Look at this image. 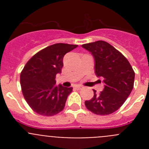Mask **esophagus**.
<instances>
[{"label": "esophagus", "mask_w": 149, "mask_h": 149, "mask_svg": "<svg viewBox=\"0 0 149 149\" xmlns=\"http://www.w3.org/2000/svg\"><path fill=\"white\" fill-rule=\"evenodd\" d=\"M83 88H84V86H75V89H82Z\"/></svg>", "instance_id": "obj_1"}]
</instances>
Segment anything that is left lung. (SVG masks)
Here are the masks:
<instances>
[{
	"label": "left lung",
	"instance_id": "8db88e82",
	"mask_svg": "<svg viewBox=\"0 0 149 149\" xmlns=\"http://www.w3.org/2000/svg\"><path fill=\"white\" fill-rule=\"evenodd\" d=\"M93 55L95 73L103 77L104 88L100 94L85 101L86 108L96 115H109L116 111L126 101L134 88V70L128 60L104 41L82 45Z\"/></svg>",
	"mask_w": 149,
	"mask_h": 149
}]
</instances>
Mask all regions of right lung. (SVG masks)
<instances>
[{"mask_svg":"<svg viewBox=\"0 0 149 149\" xmlns=\"http://www.w3.org/2000/svg\"><path fill=\"white\" fill-rule=\"evenodd\" d=\"M77 45L56 43L36 54L24 67L20 76L22 93L36 113L51 116L63 110L72 87L56 85L55 77L61 73L65 54Z\"/></svg>","mask_w":149,"mask_h":149,"instance_id":"1","label":"right lung"}]
</instances>
